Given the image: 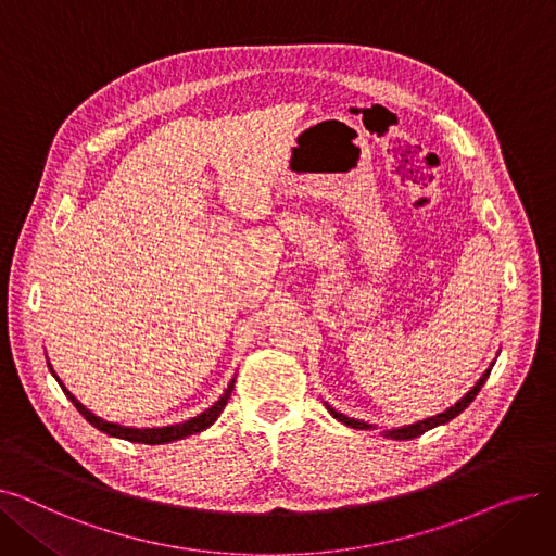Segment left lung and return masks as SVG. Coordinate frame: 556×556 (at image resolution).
<instances>
[{
  "label": "left lung",
  "mask_w": 556,
  "mask_h": 556,
  "mask_svg": "<svg viewBox=\"0 0 556 556\" xmlns=\"http://www.w3.org/2000/svg\"><path fill=\"white\" fill-rule=\"evenodd\" d=\"M495 363V361H493ZM493 363L489 365V369L480 376V381L466 392L455 405H451V407H446L444 413H437L434 417H426V419H421V421H415V424H407V426H401V428H390V430H383L381 434L383 437H388V440H413V437H419V434H424L426 430H430V428H437V426H442V424H448L451 419H455L459 413H464L466 407L471 405V401L478 396V392H480V388L486 383V378H489V374H491V367H493ZM327 405V410L331 413V417L333 419H338V421H342L344 426H349V428H356V430H376V426L374 424H367V421H361V419H352V417H346V415H342V413H338L336 407H331L329 403H325Z\"/></svg>",
  "instance_id": "obj_1"
}]
</instances>
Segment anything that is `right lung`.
I'll return each instance as SVG.
<instances>
[{
  "label": "right lung",
  "mask_w": 556,
  "mask_h": 556,
  "mask_svg": "<svg viewBox=\"0 0 556 556\" xmlns=\"http://www.w3.org/2000/svg\"><path fill=\"white\" fill-rule=\"evenodd\" d=\"M49 365V371L53 374V378L58 381V386L63 388V392L67 394V399L74 403L76 410L90 421L94 428H99L101 432L110 434V437H116V440H126V442H135V444H151V446H160V444H170V442H178V440H185V437L189 434H195V432H202L204 428H210L218 417L220 413L225 410V405L229 401V394L233 390V383H237V378H231L227 390L223 392V396L212 405L207 407V410L187 419V421H180V424H173V426H157V428H132V426H122V424H112V421H105L101 417H97L94 413L87 410V407L61 383V378L55 376L51 363Z\"/></svg>",
  "instance_id": "obj_1"
}]
</instances>
